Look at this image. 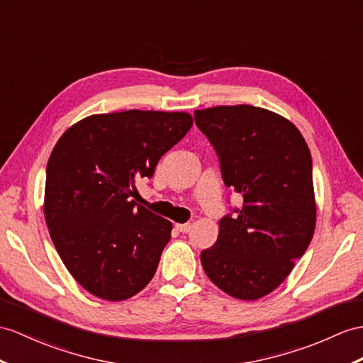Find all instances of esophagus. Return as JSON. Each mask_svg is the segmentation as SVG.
Masks as SVG:
<instances>
[{
    "label": "esophagus",
    "mask_w": 363,
    "mask_h": 363,
    "mask_svg": "<svg viewBox=\"0 0 363 363\" xmlns=\"http://www.w3.org/2000/svg\"><path fill=\"white\" fill-rule=\"evenodd\" d=\"M175 228L179 229L180 233H184V234H186V233H189V231H191L192 225H191V223H177V225H175Z\"/></svg>",
    "instance_id": "obj_1"
}]
</instances>
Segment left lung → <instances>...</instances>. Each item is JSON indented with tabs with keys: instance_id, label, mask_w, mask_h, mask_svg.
Masks as SVG:
<instances>
[{
	"instance_id": "left-lung-1",
	"label": "left lung",
	"mask_w": 363,
	"mask_h": 363,
	"mask_svg": "<svg viewBox=\"0 0 363 363\" xmlns=\"http://www.w3.org/2000/svg\"><path fill=\"white\" fill-rule=\"evenodd\" d=\"M194 117L220 157L225 184L243 199L237 216L220 220L201 267L231 297L262 298L289 276L314 234L309 147L288 118L255 106H216Z\"/></svg>"
}]
</instances>
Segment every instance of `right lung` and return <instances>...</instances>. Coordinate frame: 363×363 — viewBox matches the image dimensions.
<instances>
[{"instance_id": "right-lung-1", "label": "right lung", "mask_w": 363, "mask_h": 363, "mask_svg": "<svg viewBox=\"0 0 363 363\" xmlns=\"http://www.w3.org/2000/svg\"><path fill=\"white\" fill-rule=\"evenodd\" d=\"M192 123L188 112L94 113L52 149L44 218L65 267L87 293L120 302L152 280L172 223L129 197Z\"/></svg>"}]
</instances>
